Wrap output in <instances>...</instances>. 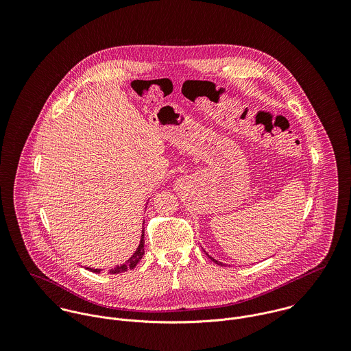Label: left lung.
Here are the masks:
<instances>
[{"mask_svg":"<svg viewBox=\"0 0 351 351\" xmlns=\"http://www.w3.org/2000/svg\"><path fill=\"white\" fill-rule=\"evenodd\" d=\"M205 254H206V256H208L210 261H213L215 263H217V265H220V266H224V265H226V263H223V262H219V261H217V259H215L213 256H210V255H209L206 251H205Z\"/></svg>","mask_w":351,"mask_h":351,"instance_id":"1","label":"left lung"}]
</instances>
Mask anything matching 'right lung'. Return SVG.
Wrapping results in <instances>:
<instances>
[{
    "label": "right lung",
    "mask_w": 351,
    "mask_h": 351,
    "mask_svg": "<svg viewBox=\"0 0 351 351\" xmlns=\"http://www.w3.org/2000/svg\"><path fill=\"white\" fill-rule=\"evenodd\" d=\"M146 206H147V204H146ZM143 255H145V221H143L142 234H141V242H139V245H138V249L135 250V252H134L124 263L112 267V269L109 270V273H110V274H117V273H123V271H127V270H132V269L138 265V262L143 258ZM86 269L90 270V271H93V273H97V274H100L101 273V269H93V267H86Z\"/></svg>",
    "instance_id": "add662e5"
}]
</instances>
